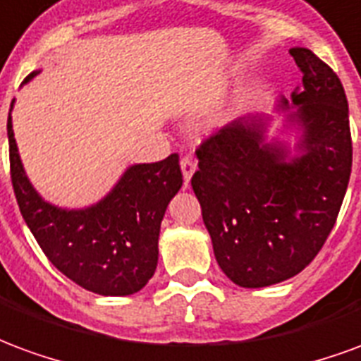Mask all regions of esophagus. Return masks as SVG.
<instances>
[{
	"label": "esophagus",
	"instance_id": "esophagus-1",
	"mask_svg": "<svg viewBox=\"0 0 361 361\" xmlns=\"http://www.w3.org/2000/svg\"><path fill=\"white\" fill-rule=\"evenodd\" d=\"M180 166H181V173H183V181H185V188H188L191 176H193L197 170V162L191 157H183L181 158Z\"/></svg>",
	"mask_w": 361,
	"mask_h": 361
}]
</instances>
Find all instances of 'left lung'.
Returning <instances> with one entry per match:
<instances>
[{
    "instance_id": "obj_1",
    "label": "left lung",
    "mask_w": 361,
    "mask_h": 361,
    "mask_svg": "<svg viewBox=\"0 0 361 361\" xmlns=\"http://www.w3.org/2000/svg\"><path fill=\"white\" fill-rule=\"evenodd\" d=\"M302 87L272 114L234 119L197 149L191 188L216 263L234 284L265 288L302 272L333 230L352 170L348 100L341 79L307 48H290ZM295 131L292 132L291 129Z\"/></svg>"
}]
</instances>
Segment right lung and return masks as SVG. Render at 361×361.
Listing matches in <instances>:
<instances>
[{
	"label": "right lung",
	"mask_w": 361,
	"mask_h": 361,
	"mask_svg": "<svg viewBox=\"0 0 361 361\" xmlns=\"http://www.w3.org/2000/svg\"><path fill=\"white\" fill-rule=\"evenodd\" d=\"M40 71H32L25 82ZM11 102V110H13ZM11 181L20 214L46 257L67 279L100 295H131L158 265L160 222L183 178L180 157L133 164L118 183L85 209L48 203L28 180L20 160L11 111L7 118Z\"/></svg>",
	"instance_id": "right-lung-1"
}]
</instances>
